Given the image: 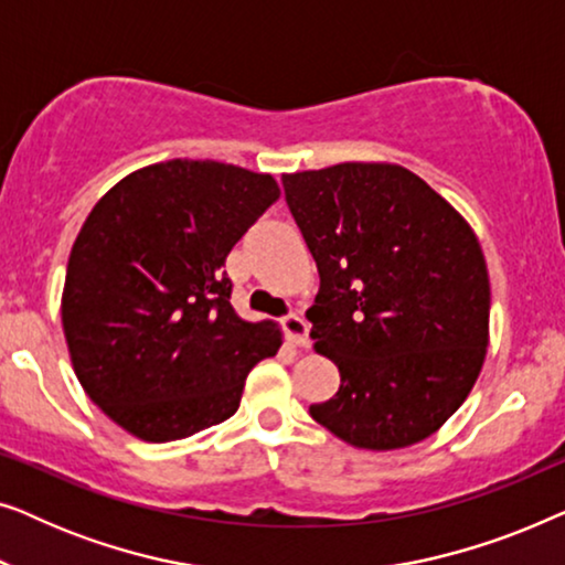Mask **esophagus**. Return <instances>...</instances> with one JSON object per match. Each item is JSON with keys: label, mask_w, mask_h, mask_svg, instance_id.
Here are the masks:
<instances>
[{"label": "esophagus", "mask_w": 565, "mask_h": 565, "mask_svg": "<svg viewBox=\"0 0 565 565\" xmlns=\"http://www.w3.org/2000/svg\"><path fill=\"white\" fill-rule=\"evenodd\" d=\"M282 329L296 347H308V321L300 313L282 316Z\"/></svg>", "instance_id": "esophagus-1"}]
</instances>
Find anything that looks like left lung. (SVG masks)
Segmentation results:
<instances>
[{
	"instance_id": "obj_1",
	"label": "left lung",
	"mask_w": 565,
	"mask_h": 565,
	"mask_svg": "<svg viewBox=\"0 0 565 565\" xmlns=\"http://www.w3.org/2000/svg\"><path fill=\"white\" fill-rule=\"evenodd\" d=\"M282 188L321 277L311 339L342 375L308 412L362 450L422 443L468 398L489 347L473 228L398 164L344 161L282 174Z\"/></svg>"
}]
</instances>
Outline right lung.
Segmentation results:
<instances>
[{
    "label": "right lung",
    "mask_w": 565,
    "mask_h": 565,
    "mask_svg": "<svg viewBox=\"0 0 565 565\" xmlns=\"http://www.w3.org/2000/svg\"><path fill=\"white\" fill-rule=\"evenodd\" d=\"M280 198L273 174L172 159L99 198L72 246L61 321L74 373L115 424L146 443L236 414L244 381L282 331L244 321L228 252Z\"/></svg>",
    "instance_id": "1"
}]
</instances>
